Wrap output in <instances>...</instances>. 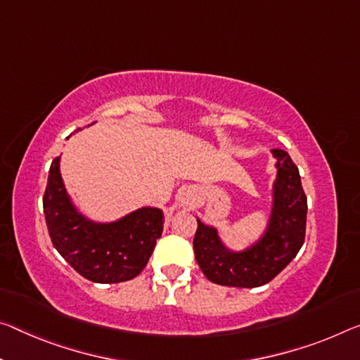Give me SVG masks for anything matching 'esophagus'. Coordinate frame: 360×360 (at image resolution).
Instances as JSON below:
<instances>
[{
    "label": "esophagus",
    "instance_id": "34e87169",
    "mask_svg": "<svg viewBox=\"0 0 360 360\" xmlns=\"http://www.w3.org/2000/svg\"><path fill=\"white\" fill-rule=\"evenodd\" d=\"M197 200H198L197 192L193 191L192 187H184V189L179 192V205H181V207H184L187 210H193L197 207Z\"/></svg>",
    "mask_w": 360,
    "mask_h": 360
}]
</instances>
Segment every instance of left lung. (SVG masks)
Here are the masks:
<instances>
[{
  "mask_svg": "<svg viewBox=\"0 0 360 360\" xmlns=\"http://www.w3.org/2000/svg\"><path fill=\"white\" fill-rule=\"evenodd\" d=\"M272 155L277 160L272 210L258 240L242 252H233L222 243L216 227L197 219L193 253L210 282L226 287H261L282 272L303 247L307 198L300 171L285 150L272 149Z\"/></svg>",
  "mask_w": 360,
  "mask_h": 360,
  "instance_id": "obj_1",
  "label": "left lung"
}]
</instances>
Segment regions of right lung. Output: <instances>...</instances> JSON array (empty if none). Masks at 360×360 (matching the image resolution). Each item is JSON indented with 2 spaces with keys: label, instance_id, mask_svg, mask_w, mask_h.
I'll return each mask as SVG.
<instances>
[{
  "label": "right lung",
  "instance_id": "right-lung-1",
  "mask_svg": "<svg viewBox=\"0 0 360 360\" xmlns=\"http://www.w3.org/2000/svg\"><path fill=\"white\" fill-rule=\"evenodd\" d=\"M53 160L43 195L54 248L79 276L96 283H118L139 276L163 232V211L142 207L112 222H96L73 205Z\"/></svg>",
  "mask_w": 360,
  "mask_h": 360
}]
</instances>
